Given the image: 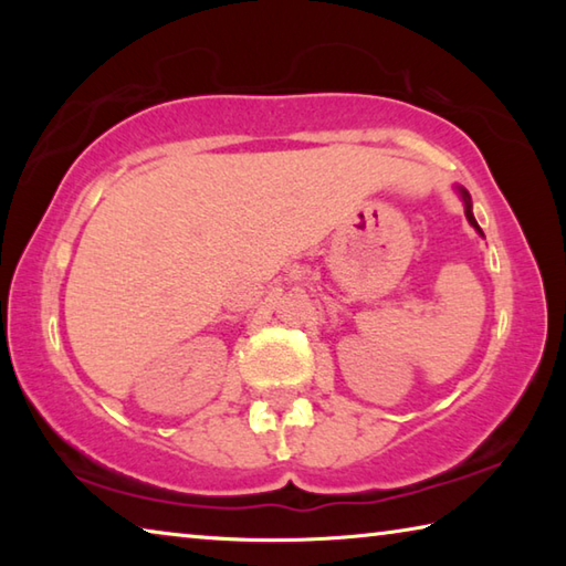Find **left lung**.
<instances>
[{
    "label": "left lung",
    "mask_w": 566,
    "mask_h": 566,
    "mask_svg": "<svg viewBox=\"0 0 566 566\" xmlns=\"http://www.w3.org/2000/svg\"><path fill=\"white\" fill-rule=\"evenodd\" d=\"M459 197H462V202H464V214H467V219H469V224H472V227L476 229V232L482 234V229H479L476 219H474V214H472V197H469V191L459 187ZM482 237H484V234H482Z\"/></svg>",
    "instance_id": "left-lung-1"
}]
</instances>
